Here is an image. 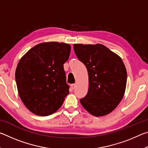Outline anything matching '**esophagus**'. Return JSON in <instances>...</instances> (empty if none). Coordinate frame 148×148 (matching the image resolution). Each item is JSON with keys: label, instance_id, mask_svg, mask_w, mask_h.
Listing matches in <instances>:
<instances>
[{"label": "esophagus", "instance_id": "1", "mask_svg": "<svg viewBox=\"0 0 148 148\" xmlns=\"http://www.w3.org/2000/svg\"><path fill=\"white\" fill-rule=\"evenodd\" d=\"M76 84H73L71 85V88L72 89H74L75 88H76Z\"/></svg>", "mask_w": 148, "mask_h": 148}]
</instances>
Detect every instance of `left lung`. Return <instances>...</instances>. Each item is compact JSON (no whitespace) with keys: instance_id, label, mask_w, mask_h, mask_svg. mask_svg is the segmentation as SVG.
<instances>
[{"instance_id":"8db88e82","label":"left lung","mask_w":148,"mask_h":148,"mask_svg":"<svg viewBox=\"0 0 148 148\" xmlns=\"http://www.w3.org/2000/svg\"><path fill=\"white\" fill-rule=\"evenodd\" d=\"M77 58L86 66L89 89L80 99L85 109L92 116L108 114L118 106L124 96L127 70L121 57L104 45L74 44Z\"/></svg>"}]
</instances>
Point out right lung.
Masks as SVG:
<instances>
[{
  "mask_svg": "<svg viewBox=\"0 0 148 148\" xmlns=\"http://www.w3.org/2000/svg\"><path fill=\"white\" fill-rule=\"evenodd\" d=\"M71 46L43 42L29 49L17 64L16 81L20 99L32 113L47 116L56 112L69 93L63 64Z\"/></svg>",
  "mask_w": 148,
  "mask_h": 148,
  "instance_id": "1",
  "label": "right lung"
}]
</instances>
